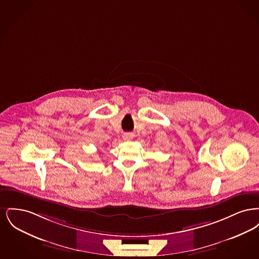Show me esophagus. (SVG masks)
Wrapping results in <instances>:
<instances>
[{"label":"esophagus","instance_id":"esophagus-1","mask_svg":"<svg viewBox=\"0 0 259 259\" xmlns=\"http://www.w3.org/2000/svg\"><path fill=\"white\" fill-rule=\"evenodd\" d=\"M133 134H130V133H125L123 135L124 141H131L133 139Z\"/></svg>","mask_w":259,"mask_h":259}]
</instances>
